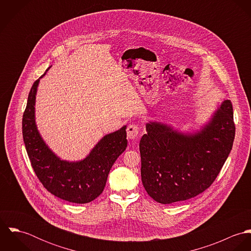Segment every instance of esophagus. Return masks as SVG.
I'll return each mask as SVG.
<instances>
[{"label": "esophagus", "mask_w": 251, "mask_h": 251, "mask_svg": "<svg viewBox=\"0 0 251 251\" xmlns=\"http://www.w3.org/2000/svg\"><path fill=\"white\" fill-rule=\"evenodd\" d=\"M127 138L134 140L139 134V126L138 125H129L127 127Z\"/></svg>", "instance_id": "34e87169"}]
</instances>
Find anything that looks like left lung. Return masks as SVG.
<instances>
[{"label": "left lung", "mask_w": 251, "mask_h": 251, "mask_svg": "<svg viewBox=\"0 0 251 251\" xmlns=\"http://www.w3.org/2000/svg\"><path fill=\"white\" fill-rule=\"evenodd\" d=\"M146 129L139 144L144 187L154 201L172 204L211 186L232 150L236 128L227 100L197 132L157 122L147 123Z\"/></svg>", "instance_id": "obj_1"}]
</instances>
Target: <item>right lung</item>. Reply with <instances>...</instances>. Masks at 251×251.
Returning a JSON list of instances; mask_svg holds the SVG:
<instances>
[{
	"label": "right lung",
	"mask_w": 251,
	"mask_h": 251,
	"mask_svg": "<svg viewBox=\"0 0 251 251\" xmlns=\"http://www.w3.org/2000/svg\"><path fill=\"white\" fill-rule=\"evenodd\" d=\"M38 83L39 79L32 86L22 120L23 139L36 177L58 198L76 204L92 202L102 193L112 165L127 147L126 126L103 136L84 159L62 160L43 141L36 127Z\"/></svg>",
	"instance_id": "right-lung-1"
}]
</instances>
